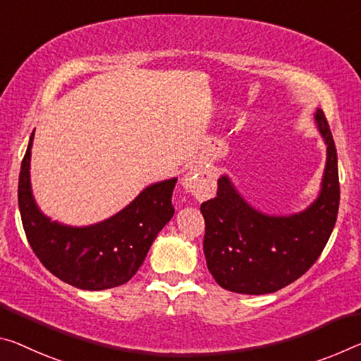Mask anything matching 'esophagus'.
I'll use <instances>...</instances> for the list:
<instances>
[{
	"label": "esophagus",
	"instance_id": "obj_1",
	"mask_svg": "<svg viewBox=\"0 0 361 361\" xmlns=\"http://www.w3.org/2000/svg\"><path fill=\"white\" fill-rule=\"evenodd\" d=\"M181 185L186 192L192 194L197 201H207V199L215 196L216 191V180L212 170L192 169L185 175L181 180Z\"/></svg>",
	"mask_w": 361,
	"mask_h": 361
}]
</instances>
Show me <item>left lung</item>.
Returning a JSON list of instances; mask_svg holds the SVG:
<instances>
[{"instance_id":"obj_1","label":"left lung","mask_w":361,"mask_h":361,"mask_svg":"<svg viewBox=\"0 0 361 361\" xmlns=\"http://www.w3.org/2000/svg\"><path fill=\"white\" fill-rule=\"evenodd\" d=\"M328 146L322 192L307 210L290 216H268L239 196L226 176L216 197L201 204L205 221L204 254L212 276L238 294H270L310 270L333 233L341 188L337 152L324 112L314 114Z\"/></svg>"}]
</instances>
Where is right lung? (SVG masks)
Instances as JSON below:
<instances>
[{
    "mask_svg": "<svg viewBox=\"0 0 361 361\" xmlns=\"http://www.w3.org/2000/svg\"><path fill=\"white\" fill-rule=\"evenodd\" d=\"M33 133L20 165L19 209L27 241L43 267L61 281L85 290L122 286L135 276L159 231L175 214L176 178L147 186L109 220L73 228L51 221L38 210L30 188Z\"/></svg>",
    "mask_w": 361,
    "mask_h": 361,
    "instance_id": "right-lung-1",
    "label": "right lung"
}]
</instances>
